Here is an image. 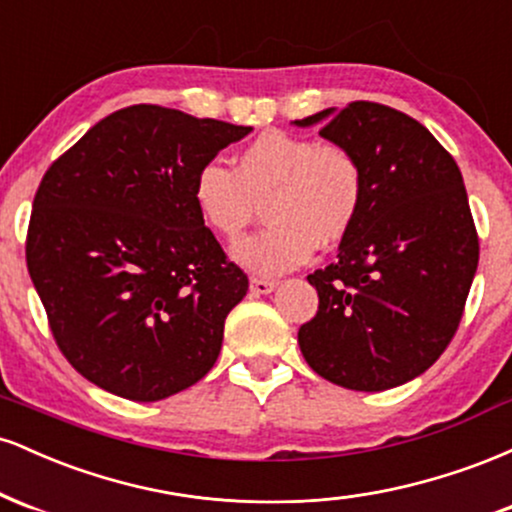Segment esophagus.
<instances>
[{
    "instance_id": "1",
    "label": "esophagus",
    "mask_w": 512,
    "mask_h": 512,
    "mask_svg": "<svg viewBox=\"0 0 512 512\" xmlns=\"http://www.w3.org/2000/svg\"><path fill=\"white\" fill-rule=\"evenodd\" d=\"M276 289V281H269V279H250V293L252 296H267V293H272Z\"/></svg>"
}]
</instances>
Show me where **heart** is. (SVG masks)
<instances>
[{"label": "heart", "mask_w": 512, "mask_h": 512, "mask_svg": "<svg viewBox=\"0 0 512 512\" xmlns=\"http://www.w3.org/2000/svg\"><path fill=\"white\" fill-rule=\"evenodd\" d=\"M262 199L269 226L240 240L233 260L264 276L291 272L317 243L334 245L351 231L363 204V170L342 144L272 129L240 149L236 170L207 161L192 180L199 219L226 240L240 238Z\"/></svg>", "instance_id": "obj_1"}]
</instances>
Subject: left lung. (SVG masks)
<instances>
[{
	"label": "left lung",
	"instance_id": "obj_1",
	"mask_svg": "<svg viewBox=\"0 0 512 512\" xmlns=\"http://www.w3.org/2000/svg\"><path fill=\"white\" fill-rule=\"evenodd\" d=\"M320 125L363 170V204L337 262L308 276L320 305L298 330L308 366L346 390L419 378L450 344L479 264L462 173L414 117L380 103L327 108Z\"/></svg>",
	"mask_w": 512,
	"mask_h": 512
}]
</instances>
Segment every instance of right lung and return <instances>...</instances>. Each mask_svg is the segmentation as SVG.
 Masks as SVG:
<instances>
[{"instance_id": "add662e5", "label": "right lung", "mask_w": 512, "mask_h": 512, "mask_svg": "<svg viewBox=\"0 0 512 512\" xmlns=\"http://www.w3.org/2000/svg\"><path fill=\"white\" fill-rule=\"evenodd\" d=\"M250 132L132 105L48 168L33 199L28 274L57 346L93 385L158 402L216 363L248 276L199 219L192 180Z\"/></svg>"}]
</instances>
